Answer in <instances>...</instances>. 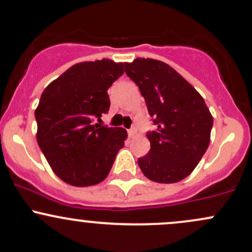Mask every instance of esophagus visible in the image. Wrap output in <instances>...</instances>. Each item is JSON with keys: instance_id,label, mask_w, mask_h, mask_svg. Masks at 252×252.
<instances>
[{"instance_id": "1", "label": "esophagus", "mask_w": 252, "mask_h": 252, "mask_svg": "<svg viewBox=\"0 0 252 252\" xmlns=\"http://www.w3.org/2000/svg\"><path fill=\"white\" fill-rule=\"evenodd\" d=\"M128 135H129V137H134L135 135H136V129H135V128L129 129V130H128Z\"/></svg>"}]
</instances>
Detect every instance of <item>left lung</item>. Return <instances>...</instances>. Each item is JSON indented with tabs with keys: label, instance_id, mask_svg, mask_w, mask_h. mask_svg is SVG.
I'll use <instances>...</instances> for the list:
<instances>
[{
	"label": "left lung",
	"instance_id": "obj_1",
	"mask_svg": "<svg viewBox=\"0 0 252 252\" xmlns=\"http://www.w3.org/2000/svg\"><path fill=\"white\" fill-rule=\"evenodd\" d=\"M126 73L139 87L157 124L147 134L151 150L137 164L147 179L175 184L194 170L210 144L214 119L205 101L168 63L136 58Z\"/></svg>",
	"mask_w": 252,
	"mask_h": 252
}]
</instances>
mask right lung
Returning a JSON list of instances; mask_svg holds the SVG:
<instances>
[{
    "instance_id": "1",
    "label": "right lung",
    "mask_w": 252,
    "mask_h": 252,
    "mask_svg": "<svg viewBox=\"0 0 252 252\" xmlns=\"http://www.w3.org/2000/svg\"><path fill=\"white\" fill-rule=\"evenodd\" d=\"M110 59L78 63L50 82L35 111L37 142L59 179L76 187L100 184L128 137L95 124L110 108L107 89L124 72Z\"/></svg>"
}]
</instances>
